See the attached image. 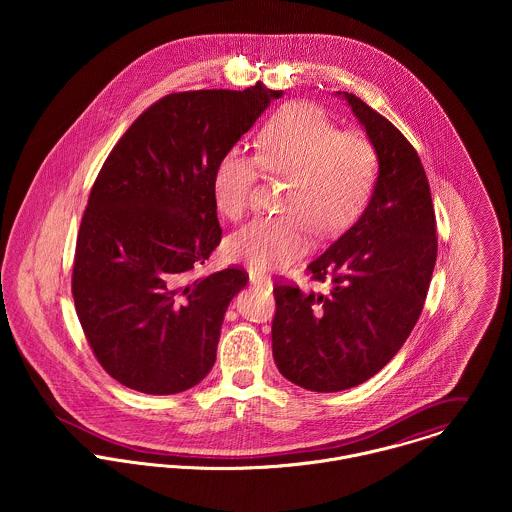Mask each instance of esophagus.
<instances>
[{"instance_id": "obj_1", "label": "esophagus", "mask_w": 512, "mask_h": 512, "mask_svg": "<svg viewBox=\"0 0 512 512\" xmlns=\"http://www.w3.org/2000/svg\"><path fill=\"white\" fill-rule=\"evenodd\" d=\"M250 284L258 286V288H272V280L268 276L256 274V272H250Z\"/></svg>"}]
</instances>
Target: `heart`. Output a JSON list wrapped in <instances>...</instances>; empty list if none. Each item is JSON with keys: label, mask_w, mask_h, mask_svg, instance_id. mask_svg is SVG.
<instances>
[{"label": "heart", "mask_w": 512, "mask_h": 512, "mask_svg": "<svg viewBox=\"0 0 512 512\" xmlns=\"http://www.w3.org/2000/svg\"><path fill=\"white\" fill-rule=\"evenodd\" d=\"M288 179L282 217L256 220L228 242V256L256 272L284 268L311 240L347 230L365 209L378 173V153L361 132L337 130L313 104L292 102L260 130L258 155L228 149L213 173L222 215L246 217L260 173Z\"/></svg>", "instance_id": "1"}]
</instances>
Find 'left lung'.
Returning a JSON list of instances; mask_svg holds the SVG:
<instances>
[{
  "instance_id": "8db88e82",
  "label": "left lung",
  "mask_w": 512,
  "mask_h": 512,
  "mask_svg": "<svg viewBox=\"0 0 512 512\" xmlns=\"http://www.w3.org/2000/svg\"><path fill=\"white\" fill-rule=\"evenodd\" d=\"M378 153L365 213L309 266L327 292L274 286L272 351L280 372L313 392L363 384L400 351L430 290L436 213L418 151L359 96L339 92Z\"/></svg>"
}]
</instances>
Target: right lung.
I'll use <instances>...</instances> for the list:
<instances>
[{
  "instance_id": "right-lung-1",
  "label": "right lung",
  "mask_w": 512,
  "mask_h": 512,
  "mask_svg": "<svg viewBox=\"0 0 512 512\" xmlns=\"http://www.w3.org/2000/svg\"><path fill=\"white\" fill-rule=\"evenodd\" d=\"M282 90H187L159 98L106 157L80 220L74 307L102 368L144 394L199 384L248 274L195 278L220 244L213 195L220 157Z\"/></svg>"
}]
</instances>
